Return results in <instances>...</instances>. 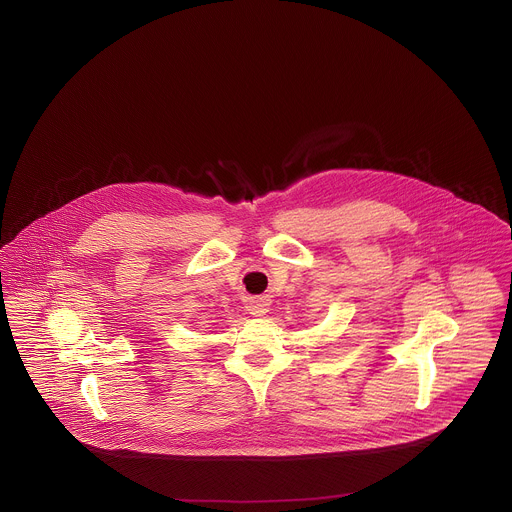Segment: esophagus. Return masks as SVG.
Segmentation results:
<instances>
[{"label":"esophagus","mask_w":512,"mask_h":512,"mask_svg":"<svg viewBox=\"0 0 512 512\" xmlns=\"http://www.w3.org/2000/svg\"><path fill=\"white\" fill-rule=\"evenodd\" d=\"M269 310V305L265 303V299H255L249 303V314L253 316H263Z\"/></svg>","instance_id":"1"}]
</instances>
